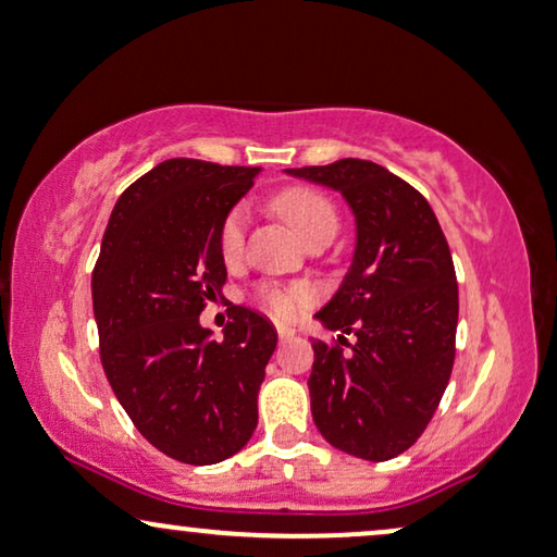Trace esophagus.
I'll use <instances>...</instances> for the list:
<instances>
[{
    "mask_svg": "<svg viewBox=\"0 0 557 557\" xmlns=\"http://www.w3.org/2000/svg\"><path fill=\"white\" fill-rule=\"evenodd\" d=\"M276 332H278V341L281 343H286V341H292L294 337V327H288V324H276Z\"/></svg>",
    "mask_w": 557,
    "mask_h": 557,
    "instance_id": "obj_1",
    "label": "esophagus"
}]
</instances>
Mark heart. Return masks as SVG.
Masks as SVG:
<instances>
[{"instance_id": "obj_1", "label": "heart", "mask_w": 557, "mask_h": 557, "mask_svg": "<svg viewBox=\"0 0 557 557\" xmlns=\"http://www.w3.org/2000/svg\"><path fill=\"white\" fill-rule=\"evenodd\" d=\"M278 214L299 233L301 240L309 235L320 233V230H337V212L332 201L324 194L314 189H305V186H294V189L281 191L276 201ZM245 245V209L235 207L233 212L225 216L220 227V252L227 263H235L240 258ZM261 301L271 314L276 317H292L296 309L307 301L305 288H261Z\"/></svg>"}]
</instances>
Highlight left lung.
Listing matches in <instances>:
<instances>
[{
  "instance_id": "1",
  "label": "left lung",
  "mask_w": 557,
  "mask_h": 557,
  "mask_svg": "<svg viewBox=\"0 0 557 557\" xmlns=\"http://www.w3.org/2000/svg\"><path fill=\"white\" fill-rule=\"evenodd\" d=\"M341 191L356 216V250L341 288L314 317L341 330L314 341L307 386L322 437L356 458L392 460L417 443L450 381L458 330L453 256L428 199L384 165L343 158L286 169Z\"/></svg>"
}]
</instances>
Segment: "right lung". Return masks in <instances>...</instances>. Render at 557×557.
Instances as JSON below:
<instances>
[{"instance_id": "right-lung-1", "label": "right lung", "mask_w": 557, "mask_h": 557, "mask_svg": "<svg viewBox=\"0 0 557 557\" xmlns=\"http://www.w3.org/2000/svg\"><path fill=\"white\" fill-rule=\"evenodd\" d=\"M261 169L171 158L112 209L91 273L99 356L114 396L150 445L189 466L243 450L276 350L263 314L233 307L222 341L199 314L227 278L220 227Z\"/></svg>"}]
</instances>
